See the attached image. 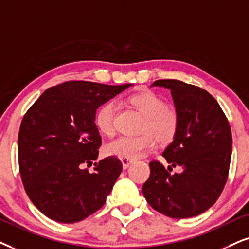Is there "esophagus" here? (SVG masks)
I'll use <instances>...</instances> for the list:
<instances>
[{
    "label": "esophagus",
    "mask_w": 249,
    "mask_h": 249,
    "mask_svg": "<svg viewBox=\"0 0 249 249\" xmlns=\"http://www.w3.org/2000/svg\"><path fill=\"white\" fill-rule=\"evenodd\" d=\"M121 161H122V163H123V168L127 169L128 166H130V165L132 164V163L134 162V160H133V159H127V157H122Z\"/></svg>",
    "instance_id": "1"
}]
</instances>
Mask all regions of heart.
<instances>
[{
    "instance_id": "obj_1",
    "label": "heart",
    "mask_w": 249,
    "mask_h": 249,
    "mask_svg": "<svg viewBox=\"0 0 249 249\" xmlns=\"http://www.w3.org/2000/svg\"><path fill=\"white\" fill-rule=\"evenodd\" d=\"M126 102L144 117L141 127L142 134L137 137L123 135L107 146V153L117 157L137 159L155 146L156 139L161 144H169L175 140L180 126L177 109L166 106L164 99L152 90H142L127 96ZM117 106L114 101L102 103L96 109L94 123L97 130L107 137L115 134V117ZM154 136L153 137L152 135Z\"/></svg>"
}]
</instances>
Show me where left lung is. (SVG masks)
<instances>
[{"label": "left lung", "instance_id": "1", "mask_svg": "<svg viewBox=\"0 0 249 249\" xmlns=\"http://www.w3.org/2000/svg\"><path fill=\"white\" fill-rule=\"evenodd\" d=\"M153 86L169 88L180 117V126L163 157L172 166L149 163L150 176L142 193L150 207L171 218L200 215L216 202L228 180L232 154L229 121L212 94L175 79L156 80Z\"/></svg>", "mask_w": 249, "mask_h": 249}]
</instances>
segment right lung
Masks as SVG:
<instances>
[{"label":"right lung","instance_id":"obj_1","mask_svg":"<svg viewBox=\"0 0 249 249\" xmlns=\"http://www.w3.org/2000/svg\"><path fill=\"white\" fill-rule=\"evenodd\" d=\"M65 81L46 89L27 110L18 133V162L34 206L59 223L83 221L105 204L123 164L116 156L94 163L102 139L96 109L130 87Z\"/></svg>","mask_w":249,"mask_h":249}]
</instances>
